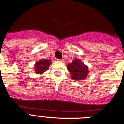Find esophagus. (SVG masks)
Here are the masks:
<instances>
[{"instance_id": "obj_1", "label": "esophagus", "mask_w": 124, "mask_h": 124, "mask_svg": "<svg viewBox=\"0 0 124 124\" xmlns=\"http://www.w3.org/2000/svg\"><path fill=\"white\" fill-rule=\"evenodd\" d=\"M58 61H60V62H64V59H59L58 60Z\"/></svg>"}]
</instances>
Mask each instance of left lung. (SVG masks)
<instances>
[{"label":"left lung","mask_w":124,"mask_h":124,"mask_svg":"<svg viewBox=\"0 0 124 124\" xmlns=\"http://www.w3.org/2000/svg\"><path fill=\"white\" fill-rule=\"evenodd\" d=\"M68 70L71 73V77L74 80H81L87 76L88 68L80 60L75 59L72 63L68 64Z\"/></svg>","instance_id":"8db88e82"}]
</instances>
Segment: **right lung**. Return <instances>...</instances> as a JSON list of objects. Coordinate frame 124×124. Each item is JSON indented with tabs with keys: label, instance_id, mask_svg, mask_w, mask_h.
I'll return each instance as SVG.
<instances>
[{
	"label": "right lung",
	"instance_id": "add662e5",
	"mask_svg": "<svg viewBox=\"0 0 124 124\" xmlns=\"http://www.w3.org/2000/svg\"><path fill=\"white\" fill-rule=\"evenodd\" d=\"M50 61H51L50 60L43 59V60H40L39 61L37 62L35 64V71L37 73H42L44 71H47L49 66V64H51Z\"/></svg>",
	"mask_w": 124,
	"mask_h": 124
}]
</instances>
